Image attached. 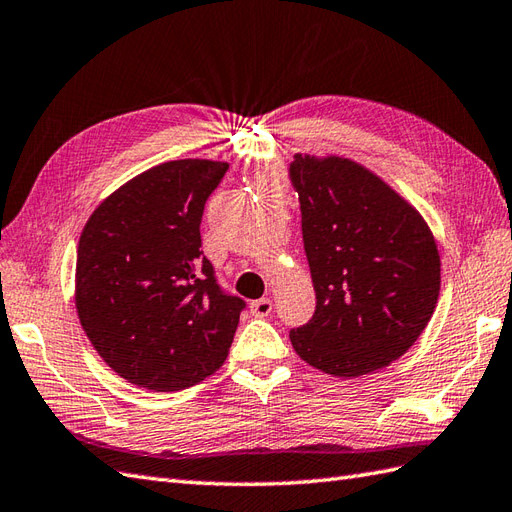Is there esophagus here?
Listing matches in <instances>:
<instances>
[{
    "mask_svg": "<svg viewBox=\"0 0 512 512\" xmlns=\"http://www.w3.org/2000/svg\"><path fill=\"white\" fill-rule=\"evenodd\" d=\"M270 312H272V301L268 299H259V301H253L251 303V314L255 316V318H266V316H270Z\"/></svg>",
    "mask_w": 512,
    "mask_h": 512,
    "instance_id": "1",
    "label": "esophagus"
}]
</instances>
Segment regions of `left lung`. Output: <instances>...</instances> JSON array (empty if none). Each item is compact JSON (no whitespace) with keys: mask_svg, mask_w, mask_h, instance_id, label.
<instances>
[{"mask_svg":"<svg viewBox=\"0 0 512 512\" xmlns=\"http://www.w3.org/2000/svg\"><path fill=\"white\" fill-rule=\"evenodd\" d=\"M290 178L316 292V312L290 331L299 358L334 377L375 373L430 323L441 255L421 213L344 157L296 154Z\"/></svg>","mask_w":512,"mask_h":512,"instance_id":"8db88e82","label":"left lung"}]
</instances>
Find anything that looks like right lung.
<instances>
[{
    "mask_svg": "<svg viewBox=\"0 0 512 512\" xmlns=\"http://www.w3.org/2000/svg\"><path fill=\"white\" fill-rule=\"evenodd\" d=\"M227 170L209 159L154 165L104 198L80 233V325L130 384L183 390L227 360L246 303L220 290L200 251L202 211Z\"/></svg>",
    "mask_w": 512,
    "mask_h": 512,
    "instance_id": "add662e5",
    "label": "right lung"
}]
</instances>
